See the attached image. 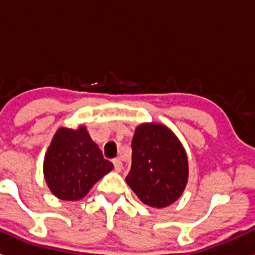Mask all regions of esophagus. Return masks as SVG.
<instances>
[{"instance_id": "1", "label": "esophagus", "mask_w": 255, "mask_h": 255, "mask_svg": "<svg viewBox=\"0 0 255 255\" xmlns=\"http://www.w3.org/2000/svg\"><path fill=\"white\" fill-rule=\"evenodd\" d=\"M112 162H114L115 170H116L117 172H120V171L123 170V162H121V158H119V157H117V158H115Z\"/></svg>"}]
</instances>
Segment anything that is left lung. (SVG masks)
Here are the masks:
<instances>
[{"label":"left lung","instance_id":"1","mask_svg":"<svg viewBox=\"0 0 255 255\" xmlns=\"http://www.w3.org/2000/svg\"><path fill=\"white\" fill-rule=\"evenodd\" d=\"M132 162L126 182L136 197L153 208L175 203L188 184V154L175 132L163 124L135 128Z\"/></svg>","mask_w":255,"mask_h":255}]
</instances>
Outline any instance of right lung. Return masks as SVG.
I'll list each match as a JSON object with an SVG mask.
<instances>
[{"instance_id":"right-lung-1","label":"right lung","mask_w":255,"mask_h":255,"mask_svg":"<svg viewBox=\"0 0 255 255\" xmlns=\"http://www.w3.org/2000/svg\"><path fill=\"white\" fill-rule=\"evenodd\" d=\"M114 164L103 158L87 126L60 128L52 138L43 161V175L51 193L61 200H80Z\"/></svg>"}]
</instances>
